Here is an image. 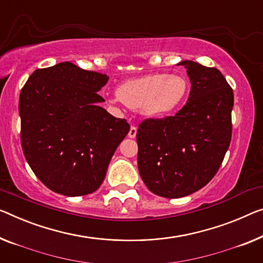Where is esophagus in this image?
<instances>
[{
    "label": "esophagus",
    "mask_w": 263,
    "mask_h": 263,
    "mask_svg": "<svg viewBox=\"0 0 263 263\" xmlns=\"http://www.w3.org/2000/svg\"><path fill=\"white\" fill-rule=\"evenodd\" d=\"M136 135H137V127L131 126L130 131H128V137H130V138H135Z\"/></svg>",
    "instance_id": "1"
}]
</instances>
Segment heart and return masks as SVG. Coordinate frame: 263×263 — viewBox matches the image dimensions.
I'll return each instance as SVG.
<instances>
[{
	"instance_id": "1",
	"label": "heart",
	"mask_w": 263,
	"mask_h": 263,
	"mask_svg": "<svg viewBox=\"0 0 263 263\" xmlns=\"http://www.w3.org/2000/svg\"><path fill=\"white\" fill-rule=\"evenodd\" d=\"M186 93V80L166 73L127 80L117 89L121 103L132 109H140L147 117H163L175 112L184 103Z\"/></svg>"
}]
</instances>
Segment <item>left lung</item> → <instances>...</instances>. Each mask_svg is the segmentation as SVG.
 <instances>
[{
	"instance_id": "left-lung-1",
	"label": "left lung",
	"mask_w": 263,
	"mask_h": 263,
	"mask_svg": "<svg viewBox=\"0 0 263 263\" xmlns=\"http://www.w3.org/2000/svg\"><path fill=\"white\" fill-rule=\"evenodd\" d=\"M189 99L174 117L146 119L137 131L138 170L155 195L179 198L209 183L232 140L234 93L217 68L184 60Z\"/></svg>"
}]
</instances>
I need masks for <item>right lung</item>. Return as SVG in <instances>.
Here are the masks:
<instances>
[{
  "instance_id": "add662e5",
  "label": "right lung",
  "mask_w": 263,
  "mask_h": 263,
  "mask_svg": "<svg viewBox=\"0 0 263 263\" xmlns=\"http://www.w3.org/2000/svg\"><path fill=\"white\" fill-rule=\"evenodd\" d=\"M106 74L60 62L34 70L20 93L21 144L30 169L54 193L88 195L101 185L125 119L99 106Z\"/></svg>"
}]
</instances>
